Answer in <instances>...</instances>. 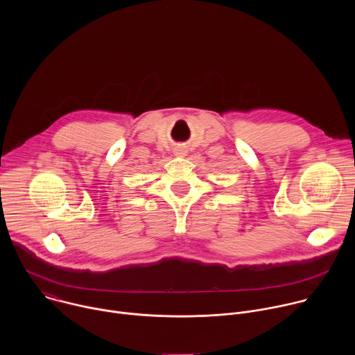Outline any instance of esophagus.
I'll return each mask as SVG.
<instances>
[{"mask_svg":"<svg viewBox=\"0 0 355 355\" xmlns=\"http://www.w3.org/2000/svg\"><path fill=\"white\" fill-rule=\"evenodd\" d=\"M185 153H187V150H185L184 147H177V148H174V155L178 156V157H184Z\"/></svg>","mask_w":355,"mask_h":355,"instance_id":"34e87169","label":"esophagus"}]
</instances>
